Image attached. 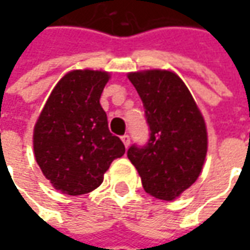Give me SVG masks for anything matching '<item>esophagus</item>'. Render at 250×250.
<instances>
[{
	"mask_svg": "<svg viewBox=\"0 0 250 250\" xmlns=\"http://www.w3.org/2000/svg\"><path fill=\"white\" fill-rule=\"evenodd\" d=\"M121 139L124 142V145H125V147H128L130 145V138L129 135H124V136H121Z\"/></svg>",
	"mask_w": 250,
	"mask_h": 250,
	"instance_id": "obj_1",
	"label": "esophagus"
}]
</instances>
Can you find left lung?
I'll list each match as a JSON object with an SVG mask.
<instances>
[{
	"mask_svg": "<svg viewBox=\"0 0 250 250\" xmlns=\"http://www.w3.org/2000/svg\"><path fill=\"white\" fill-rule=\"evenodd\" d=\"M142 99L150 138L132 145L128 159L143 189L160 200H174L199 177L207 153V130L187 84L161 69L128 73Z\"/></svg>",
	"mask_w": 250,
	"mask_h": 250,
	"instance_id": "left-lung-1",
	"label": "left lung"
}]
</instances>
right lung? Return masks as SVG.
<instances>
[{"instance_id":"obj_1","label":"right lung","mask_w":250,"mask_h":250,"mask_svg":"<svg viewBox=\"0 0 250 250\" xmlns=\"http://www.w3.org/2000/svg\"><path fill=\"white\" fill-rule=\"evenodd\" d=\"M110 73L68 72L54 87L36 122V161L55 189L78 196L100 187L104 172L125 153L108 129L100 97Z\"/></svg>"}]
</instances>
